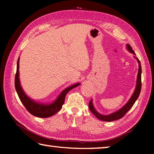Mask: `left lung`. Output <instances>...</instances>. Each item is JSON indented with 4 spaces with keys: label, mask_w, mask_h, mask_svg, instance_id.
<instances>
[{
    "label": "left lung",
    "mask_w": 154,
    "mask_h": 154,
    "mask_svg": "<svg viewBox=\"0 0 154 154\" xmlns=\"http://www.w3.org/2000/svg\"><path fill=\"white\" fill-rule=\"evenodd\" d=\"M127 48H128V49L130 52L134 54V51L132 50L131 46H130L129 44H127ZM136 58L137 59L138 62H139V72H138V75H137V86L134 94H132V97L130 98L129 101L126 103V105L123 106L120 110L115 112V113H112L111 115H109V116H103V115L99 114L98 112L95 110L94 108V106L92 105V100L90 101L89 103L90 110L94 115L96 118H97L98 119H100V120H102L104 122H112V121L117 120V119L122 118L125 115H126L127 112L132 108V106H133L134 103L136 102V100H137V98L140 94V90H141V65H140V62L139 61V60L137 58Z\"/></svg>",
    "instance_id": "left-lung-1"
}]
</instances>
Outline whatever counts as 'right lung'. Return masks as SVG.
<instances>
[{
    "instance_id": "right-lung-1",
    "label": "right lung",
    "mask_w": 154,
    "mask_h": 154,
    "mask_svg": "<svg viewBox=\"0 0 154 154\" xmlns=\"http://www.w3.org/2000/svg\"><path fill=\"white\" fill-rule=\"evenodd\" d=\"M19 58L17 60V71L15 73V87L17 95L19 96L21 102L24 105L26 110L29 112L30 113L33 115L34 116L39 117V118H48V117L52 116L53 115L56 114V113L60 110L62 105L64 103L65 96L66 94L69 92L70 90H72V88L78 86L79 83H76L72 86L66 88L63 92H62L59 97L57 98V100L54 103L51 105H43V104H38L34 102L31 99H30L28 96L25 94L24 92H23L22 87L20 86V80H19Z\"/></svg>"
}]
</instances>
